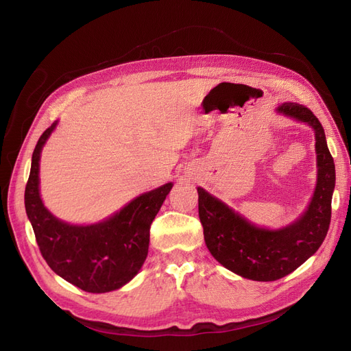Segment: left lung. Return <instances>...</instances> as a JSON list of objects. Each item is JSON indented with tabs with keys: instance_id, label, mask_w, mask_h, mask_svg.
<instances>
[{
	"instance_id": "1",
	"label": "left lung",
	"mask_w": 351,
	"mask_h": 351,
	"mask_svg": "<svg viewBox=\"0 0 351 351\" xmlns=\"http://www.w3.org/2000/svg\"><path fill=\"white\" fill-rule=\"evenodd\" d=\"M277 112L309 124L315 130L316 187L309 206L299 219L280 230L261 228L197 187L199 218L210 254L222 267L253 281H275L299 268L321 247L331 222L335 165L324 127L300 104L284 102L278 105Z\"/></svg>"
}]
</instances>
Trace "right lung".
Masks as SVG:
<instances>
[{
  "label": "right lung",
  "mask_w": 351,
  "mask_h": 351,
  "mask_svg": "<svg viewBox=\"0 0 351 351\" xmlns=\"http://www.w3.org/2000/svg\"><path fill=\"white\" fill-rule=\"evenodd\" d=\"M57 121L42 133L32 155L25 208L42 256L61 278L88 293L120 289L141 271L149 249V231L173 183L143 193L98 224L71 226L56 218L39 195L42 147Z\"/></svg>",
  "instance_id": "1"
}]
</instances>
